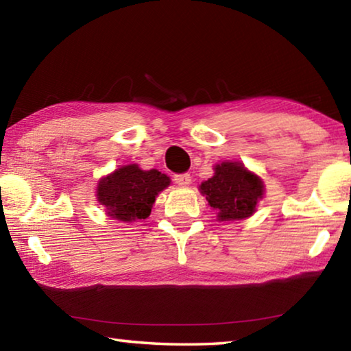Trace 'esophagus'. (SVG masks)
<instances>
[{
	"mask_svg": "<svg viewBox=\"0 0 351 351\" xmlns=\"http://www.w3.org/2000/svg\"><path fill=\"white\" fill-rule=\"evenodd\" d=\"M175 182H176L180 187H187L189 184L192 182V176H190L189 173L176 175V176H175Z\"/></svg>",
	"mask_w": 351,
	"mask_h": 351,
	"instance_id": "esophagus-1",
	"label": "esophagus"
}]
</instances>
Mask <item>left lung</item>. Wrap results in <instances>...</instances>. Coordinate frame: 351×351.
<instances>
[{
    "instance_id": "8db88e82",
    "label": "left lung",
    "mask_w": 351,
    "mask_h": 351,
    "mask_svg": "<svg viewBox=\"0 0 351 351\" xmlns=\"http://www.w3.org/2000/svg\"><path fill=\"white\" fill-rule=\"evenodd\" d=\"M213 171L212 178L201 182L199 192L217 210L218 221L229 223L254 215L265 197L263 180L240 161L215 164Z\"/></svg>"
}]
</instances>
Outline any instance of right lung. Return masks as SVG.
Listing matches in <instances>:
<instances>
[{"mask_svg":"<svg viewBox=\"0 0 351 351\" xmlns=\"http://www.w3.org/2000/svg\"><path fill=\"white\" fill-rule=\"evenodd\" d=\"M169 186L170 176L159 170H142L138 164H128L100 178L96 197L110 218L133 223L150 215L156 197Z\"/></svg>","mask_w":351,"mask_h":351,"instance_id":"1","label":"right lung"}]
</instances>
